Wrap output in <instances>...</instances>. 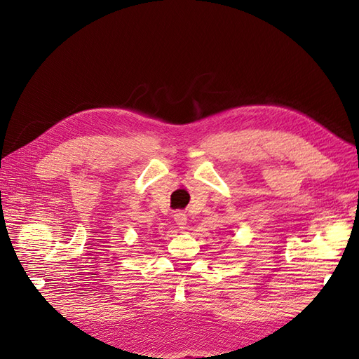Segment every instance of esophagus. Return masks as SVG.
<instances>
[{
    "mask_svg": "<svg viewBox=\"0 0 359 359\" xmlns=\"http://www.w3.org/2000/svg\"><path fill=\"white\" fill-rule=\"evenodd\" d=\"M173 219H175V222H177L180 229H184V226L187 224V215L184 214V212H181V211L175 212V215H173Z\"/></svg>",
    "mask_w": 359,
    "mask_h": 359,
    "instance_id": "1",
    "label": "esophagus"
}]
</instances>
